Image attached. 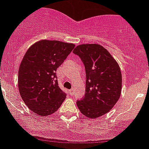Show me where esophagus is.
<instances>
[{
    "mask_svg": "<svg viewBox=\"0 0 149 149\" xmlns=\"http://www.w3.org/2000/svg\"><path fill=\"white\" fill-rule=\"evenodd\" d=\"M69 94H70V95H73V89H70V90L69 91Z\"/></svg>",
    "mask_w": 149,
    "mask_h": 149,
    "instance_id": "1",
    "label": "esophagus"
}]
</instances>
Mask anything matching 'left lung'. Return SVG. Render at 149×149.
<instances>
[{
	"mask_svg": "<svg viewBox=\"0 0 149 149\" xmlns=\"http://www.w3.org/2000/svg\"><path fill=\"white\" fill-rule=\"evenodd\" d=\"M73 52L83 62L86 74L85 97L76 104L84 116L96 118L109 112L119 99L121 70L110 53L99 44L79 45Z\"/></svg>",
	"mask_w": 149,
	"mask_h": 149,
	"instance_id": "1",
	"label": "left lung"
}]
</instances>
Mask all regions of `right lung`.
I'll list each match as a JSON object with an SVG mask.
<instances>
[{
	"label": "right lung",
	"instance_id": "1",
	"mask_svg": "<svg viewBox=\"0 0 149 149\" xmlns=\"http://www.w3.org/2000/svg\"><path fill=\"white\" fill-rule=\"evenodd\" d=\"M74 47L73 43L42 40L25 53L19 70V93L27 107L39 116L55 112L65 100L56 70Z\"/></svg>",
	"mask_w": 149,
	"mask_h": 149
}]
</instances>
